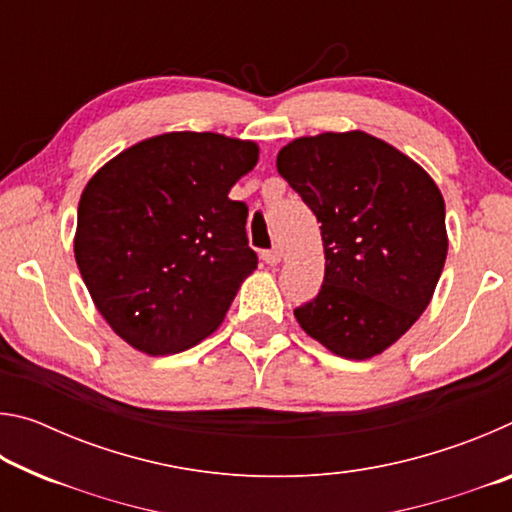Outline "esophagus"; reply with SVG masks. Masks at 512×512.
<instances>
[{"label": "esophagus", "instance_id": "obj_1", "mask_svg": "<svg viewBox=\"0 0 512 512\" xmlns=\"http://www.w3.org/2000/svg\"><path fill=\"white\" fill-rule=\"evenodd\" d=\"M262 259L266 264H271V266H275V264H280V259H282V250L280 248H271V250H264L262 253Z\"/></svg>", "mask_w": 512, "mask_h": 512}]
</instances>
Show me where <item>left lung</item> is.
I'll return each instance as SVG.
<instances>
[{
    "mask_svg": "<svg viewBox=\"0 0 512 512\" xmlns=\"http://www.w3.org/2000/svg\"><path fill=\"white\" fill-rule=\"evenodd\" d=\"M277 171L320 221L323 287L293 309L345 359H370L427 309L447 257L445 201L420 164L368 133L300 137Z\"/></svg>",
    "mask_w": 512,
    "mask_h": 512,
    "instance_id": "8db88e82",
    "label": "left lung"
}]
</instances>
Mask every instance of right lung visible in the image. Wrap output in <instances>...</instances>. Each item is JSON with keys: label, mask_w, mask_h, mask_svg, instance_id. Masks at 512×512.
Wrapping results in <instances>:
<instances>
[{"label": "right lung", "mask_w": 512, "mask_h": 512, "mask_svg": "<svg viewBox=\"0 0 512 512\" xmlns=\"http://www.w3.org/2000/svg\"><path fill=\"white\" fill-rule=\"evenodd\" d=\"M257 158L255 142L164 133L119 153L85 185L76 264L99 314L135 350L183 352L221 325L257 268L248 207L228 198Z\"/></svg>", "instance_id": "add662e5"}]
</instances>
